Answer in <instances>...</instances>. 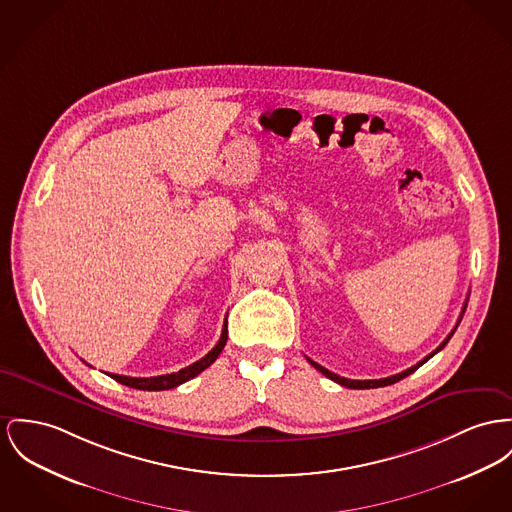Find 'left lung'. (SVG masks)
<instances>
[{"label":"left lung","mask_w":512,"mask_h":512,"mask_svg":"<svg viewBox=\"0 0 512 512\" xmlns=\"http://www.w3.org/2000/svg\"><path fill=\"white\" fill-rule=\"evenodd\" d=\"M466 305H468V303H464V308H466ZM464 308H462V314H464ZM462 314H460V318H462ZM458 322H460V320H458ZM450 338H452V332L448 334V338H446V340H444L443 343H441V345H439V347H437V349L433 351V353H429V355H427V357H425L423 361H419L417 365L409 367V369H406L404 373H398V375L394 376H386V378H378V380H351V378H343V376L336 375V373H332V371L324 369L322 365L314 363L312 359H308V357L307 359L308 363H310V365H312V367H314L316 371H320L322 375L328 376L330 380L338 382V384H341V386H347V388H355V390H365V388H380V386H388V384H394V382H398V380H402V378H406V376L411 375L413 371H417V369H419V367H421L423 363H427V361H429V359H431V357H433L435 353H439V351L443 349L444 345L448 343V340H450Z\"/></svg>","instance_id":"left-lung-1"}]
</instances>
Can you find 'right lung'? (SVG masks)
I'll return each instance as SVG.
<instances>
[{
  "label": "right lung",
  "instance_id": "add662e5",
  "mask_svg": "<svg viewBox=\"0 0 512 512\" xmlns=\"http://www.w3.org/2000/svg\"><path fill=\"white\" fill-rule=\"evenodd\" d=\"M227 343V326H223V332H221V338L217 341V345L202 357L200 361L188 365L186 369H180L178 373H171V375L161 376H149V378H137V376H124V375H110L116 382L120 384H126L130 388H136V390H149V392H157V390H171L174 386L194 378V376L200 375L202 371H205L217 357L219 353L223 351Z\"/></svg>",
  "mask_w": 512,
  "mask_h": 512
}]
</instances>
